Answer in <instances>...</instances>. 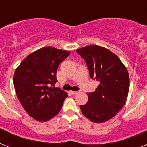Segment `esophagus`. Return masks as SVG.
<instances>
[{
	"label": "esophagus",
	"instance_id": "34e87169",
	"mask_svg": "<svg viewBox=\"0 0 147 147\" xmlns=\"http://www.w3.org/2000/svg\"><path fill=\"white\" fill-rule=\"evenodd\" d=\"M78 93H79V91H71L72 94H77Z\"/></svg>",
	"mask_w": 147,
	"mask_h": 147
}]
</instances>
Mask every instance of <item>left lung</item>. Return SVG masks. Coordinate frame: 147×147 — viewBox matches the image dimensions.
Segmentation results:
<instances>
[{
    "mask_svg": "<svg viewBox=\"0 0 147 147\" xmlns=\"http://www.w3.org/2000/svg\"><path fill=\"white\" fill-rule=\"evenodd\" d=\"M86 62L90 76L98 86L87 93L88 102L80 105L82 114L94 123L113 118L125 104L129 89V73L114 53L99 45H90L76 50Z\"/></svg>",
    "mask_w": 147,
    "mask_h": 147,
    "instance_id": "1",
    "label": "left lung"
}]
</instances>
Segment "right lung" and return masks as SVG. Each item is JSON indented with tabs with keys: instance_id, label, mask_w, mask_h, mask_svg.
<instances>
[{
	"instance_id": "obj_1",
	"label": "right lung",
	"mask_w": 147,
	"mask_h": 147,
	"mask_svg": "<svg viewBox=\"0 0 147 147\" xmlns=\"http://www.w3.org/2000/svg\"><path fill=\"white\" fill-rule=\"evenodd\" d=\"M69 51L47 46L35 51L15 69L14 86L26 112L39 121H47L57 115L67 93L54 88L59 65Z\"/></svg>"
}]
</instances>
